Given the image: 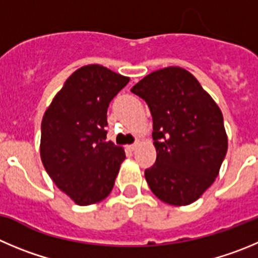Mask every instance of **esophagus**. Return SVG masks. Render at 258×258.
I'll list each match as a JSON object with an SVG mask.
<instances>
[{"mask_svg":"<svg viewBox=\"0 0 258 258\" xmlns=\"http://www.w3.org/2000/svg\"><path fill=\"white\" fill-rule=\"evenodd\" d=\"M136 148H137V143H133V144H129V146H126V149H129V151H134Z\"/></svg>","mask_w":258,"mask_h":258,"instance_id":"esophagus-1","label":"esophagus"}]
</instances>
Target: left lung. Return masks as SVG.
I'll list each match as a JSON object with an SVG mask.
<instances>
[{
  "label": "left lung",
  "instance_id": "1",
  "mask_svg": "<svg viewBox=\"0 0 258 258\" xmlns=\"http://www.w3.org/2000/svg\"><path fill=\"white\" fill-rule=\"evenodd\" d=\"M132 92L148 105L156 163L144 176L170 205H188L212 186L228 149L223 114L199 81L180 67L152 72Z\"/></svg>",
  "mask_w": 258,
  "mask_h": 258
}]
</instances>
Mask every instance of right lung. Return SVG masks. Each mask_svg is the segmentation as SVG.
I'll return each instance as SVG.
<instances>
[{
  "label": "right lung",
  "mask_w": 258,
  "mask_h": 258,
  "mask_svg": "<svg viewBox=\"0 0 258 258\" xmlns=\"http://www.w3.org/2000/svg\"><path fill=\"white\" fill-rule=\"evenodd\" d=\"M127 82L102 66H85L70 76L44 114V168L76 204L99 203L114 187L125 152L106 142L107 107Z\"/></svg>",
  "instance_id": "1"
}]
</instances>
